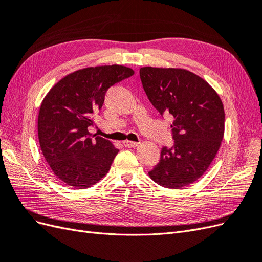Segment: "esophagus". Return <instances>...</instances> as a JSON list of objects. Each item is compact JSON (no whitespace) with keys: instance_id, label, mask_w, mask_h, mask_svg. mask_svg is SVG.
Returning <instances> with one entry per match:
<instances>
[{"instance_id":"34e87169","label":"esophagus","mask_w":262,"mask_h":262,"mask_svg":"<svg viewBox=\"0 0 262 262\" xmlns=\"http://www.w3.org/2000/svg\"><path fill=\"white\" fill-rule=\"evenodd\" d=\"M123 144H124V146L125 147H129V148H131V147H137L138 145H139V143L138 142H133V141H124L123 142Z\"/></svg>"}]
</instances>
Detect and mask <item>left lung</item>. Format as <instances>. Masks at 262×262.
<instances>
[{"mask_svg": "<svg viewBox=\"0 0 262 262\" xmlns=\"http://www.w3.org/2000/svg\"><path fill=\"white\" fill-rule=\"evenodd\" d=\"M142 85L161 115L172 118L175 142L163 147L161 160L148 171L156 184L169 189L187 187L209 168L224 138L225 113L215 90L185 69H140Z\"/></svg>", "mask_w": 262, "mask_h": 262, "instance_id": "1", "label": "left lung"}]
</instances>
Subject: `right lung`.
<instances>
[{
  "label": "right lung",
  "mask_w": 262,
  "mask_h": 262,
  "mask_svg": "<svg viewBox=\"0 0 262 262\" xmlns=\"http://www.w3.org/2000/svg\"><path fill=\"white\" fill-rule=\"evenodd\" d=\"M134 74L123 66L77 70L46 95L38 115V139L51 170L63 184L86 189L110 169L119 149L89 131L110 86Z\"/></svg>",
  "instance_id": "obj_1"
}]
</instances>
